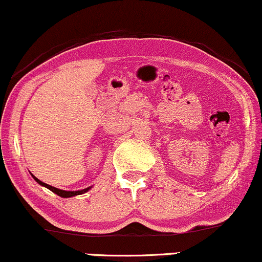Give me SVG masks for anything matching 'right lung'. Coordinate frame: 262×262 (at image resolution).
<instances>
[{
	"label": "right lung",
	"instance_id": "1",
	"mask_svg": "<svg viewBox=\"0 0 262 262\" xmlns=\"http://www.w3.org/2000/svg\"><path fill=\"white\" fill-rule=\"evenodd\" d=\"M31 176H33V174H31ZM33 178L35 179V181H36L37 183H39L40 185H42V187H45V188H47V189H50V190H51L52 193L57 194L58 196H61V198H72V196H75V195H81V194L86 193V191H89V189H91V187H89V188H85V189H81V190H75V191L62 190V189L55 188V187H52V185H49V184H46V183L41 182L40 179H37L36 177H34V176H33Z\"/></svg>",
	"mask_w": 262,
	"mask_h": 262
}]
</instances>
